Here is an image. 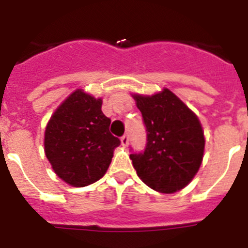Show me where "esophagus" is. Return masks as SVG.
Listing matches in <instances>:
<instances>
[{"instance_id":"34e87169","label":"esophagus","mask_w":248,"mask_h":248,"mask_svg":"<svg viewBox=\"0 0 248 248\" xmlns=\"http://www.w3.org/2000/svg\"><path fill=\"white\" fill-rule=\"evenodd\" d=\"M120 140H122V145L126 146L129 144V134H124Z\"/></svg>"}]
</instances>
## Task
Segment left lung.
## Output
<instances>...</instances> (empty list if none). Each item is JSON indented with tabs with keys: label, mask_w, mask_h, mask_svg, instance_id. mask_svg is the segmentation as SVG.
Returning <instances> with one entry per match:
<instances>
[{
	"label": "left lung",
	"mask_w": 248,
	"mask_h": 248,
	"mask_svg": "<svg viewBox=\"0 0 248 248\" xmlns=\"http://www.w3.org/2000/svg\"><path fill=\"white\" fill-rule=\"evenodd\" d=\"M134 99L146 129L145 149L130 154L138 176L160 192L184 189L202 161L205 138L198 117L169 89Z\"/></svg>",
	"instance_id": "obj_1"
}]
</instances>
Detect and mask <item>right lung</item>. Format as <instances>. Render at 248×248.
<instances>
[{
  "label": "right lung",
  "mask_w": 248,
  "mask_h": 248,
  "mask_svg": "<svg viewBox=\"0 0 248 248\" xmlns=\"http://www.w3.org/2000/svg\"><path fill=\"white\" fill-rule=\"evenodd\" d=\"M102 99L78 89L50 117L45 151L54 172L72 186L91 185L104 176L120 139L109 131Z\"/></svg>",
  "instance_id": "1"
}]
</instances>
